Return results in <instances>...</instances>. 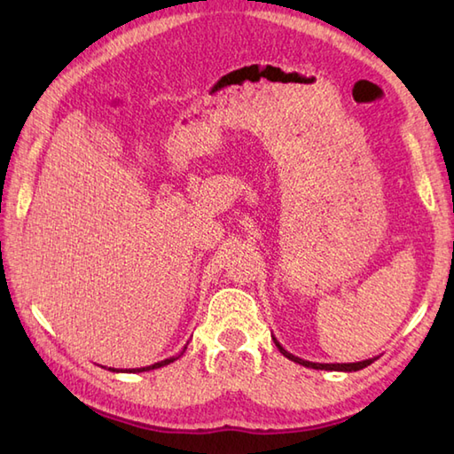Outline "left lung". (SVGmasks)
Masks as SVG:
<instances>
[{
    "label": "left lung",
    "instance_id": "left-lung-1",
    "mask_svg": "<svg viewBox=\"0 0 454 454\" xmlns=\"http://www.w3.org/2000/svg\"><path fill=\"white\" fill-rule=\"evenodd\" d=\"M275 340V337H273ZM275 345L278 347V351H281L286 359H291V361H294V363H298V364H302V366H308V369H316V371H343V372H353V371H361V369H364V366H369L371 363H374L376 361V356L374 359H366V361H359V363H312V361H304V359H301V356H296V355H293V353H288L285 347L278 343L277 340H275Z\"/></svg>",
    "mask_w": 454,
    "mask_h": 454
}]
</instances>
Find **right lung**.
I'll list each match as a JSON object with an SVG mask.
<instances>
[{"mask_svg":"<svg viewBox=\"0 0 454 454\" xmlns=\"http://www.w3.org/2000/svg\"><path fill=\"white\" fill-rule=\"evenodd\" d=\"M185 349H187V345L183 347V351L179 353V355H176V356H169V359H163V361H160V363H153V364H150V366H140V369H109V371H113V372H146V371H153V369H160V366H166V364H169V363H173V361H177L179 356L185 353Z\"/></svg>","mask_w":454,"mask_h":454,"instance_id":"add662e5","label":"right lung"}]
</instances>
